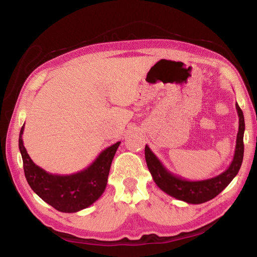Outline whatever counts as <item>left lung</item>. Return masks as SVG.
Returning <instances> with one entry per match:
<instances>
[{
  "mask_svg": "<svg viewBox=\"0 0 257 257\" xmlns=\"http://www.w3.org/2000/svg\"><path fill=\"white\" fill-rule=\"evenodd\" d=\"M236 109L239 116V128L236 139V149L234 158L228 168L213 178L206 179V180L191 181L186 179L177 176L163 165V163L159 160L149 146L146 145L145 157L147 166L153 180L159 188L165 192L168 195L175 197L176 199L185 201L188 204H203L206 201L214 198L216 195L226 188L231 182L242 164L243 160V134H244V116L242 110L240 109L239 105L236 103Z\"/></svg>",
  "mask_w": 257,
  "mask_h": 257,
  "instance_id": "left-lung-1",
  "label": "left lung"
}]
</instances>
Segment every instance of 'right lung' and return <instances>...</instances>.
I'll use <instances>...</instances> for the list:
<instances>
[{
	"mask_svg": "<svg viewBox=\"0 0 257 257\" xmlns=\"http://www.w3.org/2000/svg\"><path fill=\"white\" fill-rule=\"evenodd\" d=\"M19 134V150L29 185L44 201L58 211L73 213L88 208L102 196L114 154L121 142L106 148L90 166L72 175H53L37 166L31 160Z\"/></svg>",
	"mask_w": 257,
	"mask_h": 257,
	"instance_id": "1",
	"label": "right lung"
}]
</instances>
